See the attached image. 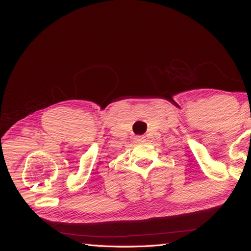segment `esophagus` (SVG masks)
Listing matches in <instances>:
<instances>
[{
	"label": "esophagus",
	"instance_id": "obj_1",
	"mask_svg": "<svg viewBox=\"0 0 251 251\" xmlns=\"http://www.w3.org/2000/svg\"><path fill=\"white\" fill-rule=\"evenodd\" d=\"M135 140H136L137 142H143L146 139H145V137H143V136H137V137L135 138Z\"/></svg>",
	"mask_w": 251,
	"mask_h": 251
}]
</instances>
